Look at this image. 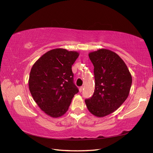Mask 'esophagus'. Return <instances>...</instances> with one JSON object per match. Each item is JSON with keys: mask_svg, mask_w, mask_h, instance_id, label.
Instances as JSON below:
<instances>
[{"mask_svg": "<svg viewBox=\"0 0 153 153\" xmlns=\"http://www.w3.org/2000/svg\"><path fill=\"white\" fill-rule=\"evenodd\" d=\"M83 89H84V87H80L79 88V92H82V91H83Z\"/></svg>", "mask_w": 153, "mask_h": 153, "instance_id": "esophagus-1", "label": "esophagus"}]
</instances>
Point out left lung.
Masks as SVG:
<instances>
[{
	"instance_id": "left-lung-1",
	"label": "left lung",
	"mask_w": 153,
	"mask_h": 153,
	"mask_svg": "<svg viewBox=\"0 0 153 153\" xmlns=\"http://www.w3.org/2000/svg\"><path fill=\"white\" fill-rule=\"evenodd\" d=\"M94 65L95 90L85 100L88 110L98 117H103L117 110L129 96L132 77L119 55L101 48L89 53Z\"/></svg>"
}]
</instances>
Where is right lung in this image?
<instances>
[{"label":"right lung","mask_w":153,"mask_h":153,"mask_svg":"<svg viewBox=\"0 0 153 153\" xmlns=\"http://www.w3.org/2000/svg\"><path fill=\"white\" fill-rule=\"evenodd\" d=\"M78 56L76 51L53 49L37 60L31 68L28 82L30 94L40 109L50 117L65 114L78 93L71 67Z\"/></svg>","instance_id":"1"}]
</instances>
